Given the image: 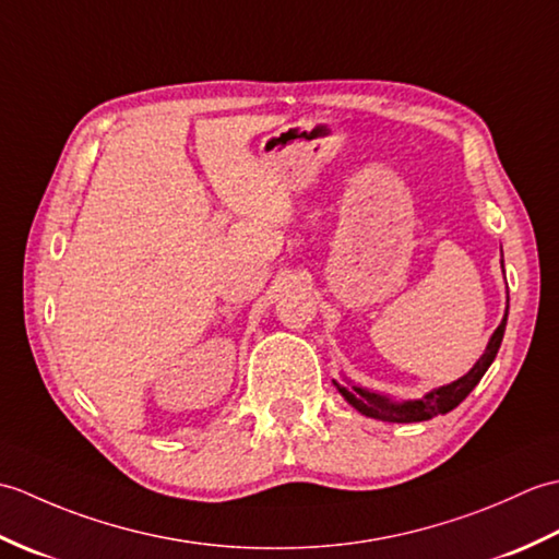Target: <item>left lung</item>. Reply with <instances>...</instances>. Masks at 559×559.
Masks as SVG:
<instances>
[{"mask_svg":"<svg viewBox=\"0 0 559 559\" xmlns=\"http://www.w3.org/2000/svg\"><path fill=\"white\" fill-rule=\"evenodd\" d=\"M507 314H509V305H507V312L502 324L497 326V331L492 334L488 348L480 355V360L473 365V370L456 379V382H451L447 386H439L435 391H430L425 399L420 401H406V403H391L384 396H377L372 391L360 389V386H343L338 382L336 389L341 391V396L346 399L353 408H358L367 418H377V420H386V423H423V420H430L435 415H442L454 411L459 403L466 399L476 384L483 379V374L488 372V367L492 365L497 350H500V343L504 336V326H507Z\"/></svg>","mask_w":559,"mask_h":559,"instance_id":"8db88e82","label":"left lung"}]
</instances>
